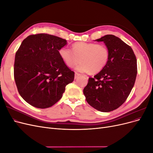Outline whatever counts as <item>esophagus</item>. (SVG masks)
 <instances>
[{
  "label": "esophagus",
  "instance_id": "obj_1",
  "mask_svg": "<svg viewBox=\"0 0 153 153\" xmlns=\"http://www.w3.org/2000/svg\"><path fill=\"white\" fill-rule=\"evenodd\" d=\"M81 75L80 73H75V78H77L78 76H80Z\"/></svg>",
  "mask_w": 153,
  "mask_h": 153
}]
</instances>
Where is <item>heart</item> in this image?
<instances>
[{
  "instance_id": "b5f03b06",
  "label": "heart",
  "mask_w": 153,
  "mask_h": 153,
  "mask_svg": "<svg viewBox=\"0 0 153 153\" xmlns=\"http://www.w3.org/2000/svg\"><path fill=\"white\" fill-rule=\"evenodd\" d=\"M72 50L66 47L59 50V54L63 62L69 68L75 67L77 71L98 73L107 64L110 51L105 45L78 41L72 45Z\"/></svg>"
}]
</instances>
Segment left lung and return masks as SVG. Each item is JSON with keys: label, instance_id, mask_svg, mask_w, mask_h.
Listing matches in <instances>:
<instances>
[{"label": "left lung", "instance_id": "1", "mask_svg": "<svg viewBox=\"0 0 153 153\" xmlns=\"http://www.w3.org/2000/svg\"><path fill=\"white\" fill-rule=\"evenodd\" d=\"M96 41L108 47L109 60L102 71L89 78L83 91L91 106L108 112L121 106L130 94L137 74V58L130 46L118 37L108 34Z\"/></svg>", "mask_w": 153, "mask_h": 153}]
</instances>
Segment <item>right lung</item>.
<instances>
[{
    "label": "right lung",
    "mask_w": 153,
    "mask_h": 153,
    "mask_svg": "<svg viewBox=\"0 0 153 153\" xmlns=\"http://www.w3.org/2000/svg\"><path fill=\"white\" fill-rule=\"evenodd\" d=\"M66 40L47 34H32L16 51L14 78L20 95L38 108L53 106L62 97L75 73L63 62L59 50Z\"/></svg>",
    "instance_id": "1"
}]
</instances>
